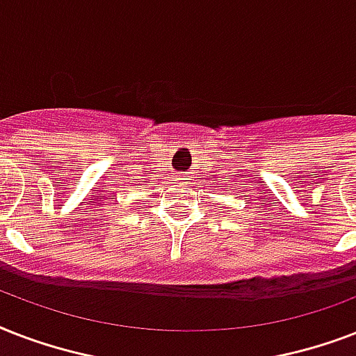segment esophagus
<instances>
[{"label": "esophagus", "instance_id": "34e87169", "mask_svg": "<svg viewBox=\"0 0 356 356\" xmlns=\"http://www.w3.org/2000/svg\"><path fill=\"white\" fill-rule=\"evenodd\" d=\"M179 179H181L183 183H188V181H190V175H188V173H181V175H179Z\"/></svg>", "mask_w": 356, "mask_h": 356}]
</instances>
